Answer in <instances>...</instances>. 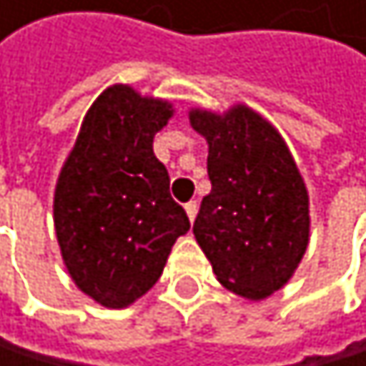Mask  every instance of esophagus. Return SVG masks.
<instances>
[{
    "label": "esophagus",
    "mask_w": 366,
    "mask_h": 366,
    "mask_svg": "<svg viewBox=\"0 0 366 366\" xmlns=\"http://www.w3.org/2000/svg\"><path fill=\"white\" fill-rule=\"evenodd\" d=\"M197 208H199V204L195 199L189 202V204H184V210H187V215H189L191 222H195V217H197Z\"/></svg>",
    "instance_id": "esophagus-1"
}]
</instances>
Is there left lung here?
Returning a JSON list of instances; mask_svg holds the SVG:
<instances>
[{
	"mask_svg": "<svg viewBox=\"0 0 366 366\" xmlns=\"http://www.w3.org/2000/svg\"><path fill=\"white\" fill-rule=\"evenodd\" d=\"M208 140L210 193L193 234L219 283L252 301L283 287L310 242L305 182L270 122L239 105L224 116L191 112Z\"/></svg>",
	"mask_w": 366,
	"mask_h": 366,
	"instance_id": "left-lung-1",
	"label": "left lung"
}]
</instances>
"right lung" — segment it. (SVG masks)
<instances>
[{
  "label": "right lung",
  "mask_w": 366,
  "mask_h": 366,
  "mask_svg": "<svg viewBox=\"0 0 366 366\" xmlns=\"http://www.w3.org/2000/svg\"><path fill=\"white\" fill-rule=\"evenodd\" d=\"M171 114L169 103L114 85L89 107L61 169V254L74 283L105 307H127L156 285L175 239L191 228L153 153V136Z\"/></svg>",
  "instance_id": "1"
}]
</instances>
